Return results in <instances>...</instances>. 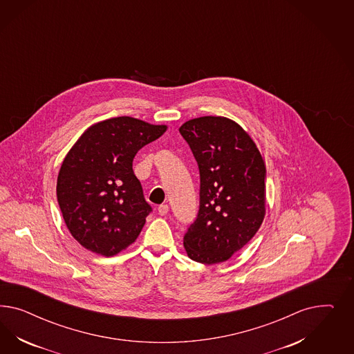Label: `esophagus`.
Returning <instances> with one entry per match:
<instances>
[{
  "mask_svg": "<svg viewBox=\"0 0 354 354\" xmlns=\"http://www.w3.org/2000/svg\"><path fill=\"white\" fill-rule=\"evenodd\" d=\"M169 213V205H160L158 206V214L166 215Z\"/></svg>",
  "mask_w": 354,
  "mask_h": 354,
  "instance_id": "1",
  "label": "esophagus"
}]
</instances>
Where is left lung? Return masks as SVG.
I'll return each mask as SVG.
<instances>
[{
    "label": "left lung",
    "mask_w": 354,
    "mask_h": 354,
    "mask_svg": "<svg viewBox=\"0 0 354 354\" xmlns=\"http://www.w3.org/2000/svg\"><path fill=\"white\" fill-rule=\"evenodd\" d=\"M179 132L200 170V209L183 244L193 261L221 263L245 247L263 222L265 162L254 141L231 119H191Z\"/></svg>",
    "instance_id": "left-lung-1"
}]
</instances>
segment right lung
Masks as SVG:
<instances>
[{
	"label": "right lung",
	"mask_w": 354,
	"mask_h": 354,
	"mask_svg": "<svg viewBox=\"0 0 354 354\" xmlns=\"http://www.w3.org/2000/svg\"><path fill=\"white\" fill-rule=\"evenodd\" d=\"M166 126L118 117L91 126L64 157L57 200L64 223L88 250L111 257L131 245L151 212L132 162Z\"/></svg>",
	"instance_id": "obj_1"
}]
</instances>
